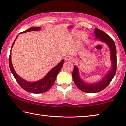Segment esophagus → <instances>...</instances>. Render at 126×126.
<instances>
[{
  "instance_id": "34e87169",
  "label": "esophagus",
  "mask_w": 126,
  "mask_h": 126,
  "mask_svg": "<svg viewBox=\"0 0 126 126\" xmlns=\"http://www.w3.org/2000/svg\"><path fill=\"white\" fill-rule=\"evenodd\" d=\"M65 61H67V62H71V61H72V57H71L69 56L65 57Z\"/></svg>"
}]
</instances>
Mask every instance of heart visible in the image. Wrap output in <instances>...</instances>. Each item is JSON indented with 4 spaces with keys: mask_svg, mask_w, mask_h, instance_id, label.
<instances>
[{
    "mask_svg": "<svg viewBox=\"0 0 126 126\" xmlns=\"http://www.w3.org/2000/svg\"><path fill=\"white\" fill-rule=\"evenodd\" d=\"M87 38V35L85 33H82L80 35V39L82 41L85 40V39Z\"/></svg>",
    "mask_w": 126,
    "mask_h": 126,
    "instance_id": "obj_1",
    "label": "heart"
}]
</instances>
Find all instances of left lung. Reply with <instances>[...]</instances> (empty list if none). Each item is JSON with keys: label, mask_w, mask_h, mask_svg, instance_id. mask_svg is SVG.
<instances>
[{"label": "left lung", "mask_w": 126, "mask_h": 126, "mask_svg": "<svg viewBox=\"0 0 126 126\" xmlns=\"http://www.w3.org/2000/svg\"><path fill=\"white\" fill-rule=\"evenodd\" d=\"M94 32L95 39L105 43L109 47L111 66L100 80L95 83H89L82 80L79 74L78 68L76 65L74 66L72 73L73 81L79 89L87 93H96L106 88L114 77L116 72V49L114 41L107 34L99 29L96 28Z\"/></svg>", "instance_id": "8db88e82"}]
</instances>
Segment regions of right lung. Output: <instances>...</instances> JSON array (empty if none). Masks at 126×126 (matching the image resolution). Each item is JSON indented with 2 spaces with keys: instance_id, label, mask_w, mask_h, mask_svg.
Returning <instances> with one entry per match:
<instances>
[{
  "instance_id": "right-lung-1",
  "label": "right lung",
  "mask_w": 126,
  "mask_h": 126,
  "mask_svg": "<svg viewBox=\"0 0 126 126\" xmlns=\"http://www.w3.org/2000/svg\"><path fill=\"white\" fill-rule=\"evenodd\" d=\"M41 30V27H30L27 29V30L24 31V32H20V34L25 33L31 31H39ZM18 35L16 37V38L14 41L13 45H12L11 48V51H10V57H9V65L10 68L11 70L12 74L14 76L15 80L19 84V85L22 88L25 89V91L30 93H33V94H40L46 92L51 88L54 84L55 80H56L57 76L59 73L60 70L63 66V65L64 63V59H63L61 61L58 63V64L54 66V68L51 69L50 71L48 72L45 76L43 77L42 79H40L38 81H36L34 82L27 81L24 80L22 77H20L18 74L15 71L14 69L13 68V64L11 62V49L13 47L15 41H16Z\"/></svg>"
}]
</instances>
